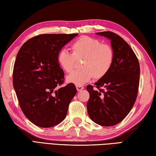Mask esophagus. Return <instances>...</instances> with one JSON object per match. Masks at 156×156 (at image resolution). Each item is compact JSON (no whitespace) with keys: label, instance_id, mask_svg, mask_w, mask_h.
Listing matches in <instances>:
<instances>
[{"label":"esophagus","instance_id":"obj_1","mask_svg":"<svg viewBox=\"0 0 156 156\" xmlns=\"http://www.w3.org/2000/svg\"><path fill=\"white\" fill-rule=\"evenodd\" d=\"M83 88L84 87L82 86H76V89H77L78 91H81Z\"/></svg>","mask_w":156,"mask_h":156}]
</instances>
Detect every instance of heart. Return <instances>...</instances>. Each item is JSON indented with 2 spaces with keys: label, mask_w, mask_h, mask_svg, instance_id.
<instances>
[{
  "label": "heart",
  "mask_w": 156,
  "mask_h": 156,
  "mask_svg": "<svg viewBox=\"0 0 156 156\" xmlns=\"http://www.w3.org/2000/svg\"><path fill=\"white\" fill-rule=\"evenodd\" d=\"M71 48L72 53L63 49L57 55L58 63L67 73L73 71L76 61L82 60V69L67 76L68 83L82 86L93 77L95 79L103 78L110 71L114 62V51L110 45L84 36L75 41Z\"/></svg>",
  "instance_id": "1"
}]
</instances>
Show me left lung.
I'll list each match as a JSON object with an SVG mask.
<instances>
[{"label":"left lung","mask_w":156,"mask_h":156,"mask_svg":"<svg viewBox=\"0 0 156 156\" xmlns=\"http://www.w3.org/2000/svg\"><path fill=\"white\" fill-rule=\"evenodd\" d=\"M96 34L110 41L114 62L108 74L94 83L99 90L91 85L87 87L90 94L87 112L94 122L112 126L122 121L135 104L139 85V63L129 44L120 36L112 32Z\"/></svg>","instance_id":"8db88e82"}]
</instances>
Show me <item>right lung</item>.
<instances>
[{"instance_id": "right-lung-1", "label": "right lung", "mask_w": 156, "mask_h": 156, "mask_svg": "<svg viewBox=\"0 0 156 156\" xmlns=\"http://www.w3.org/2000/svg\"><path fill=\"white\" fill-rule=\"evenodd\" d=\"M77 36L41 34L28 40L18 51L13 68V88L24 115L39 127H53L62 122L77 93L73 84L57 88L64 78L57 62L58 53Z\"/></svg>"}]
</instances>
